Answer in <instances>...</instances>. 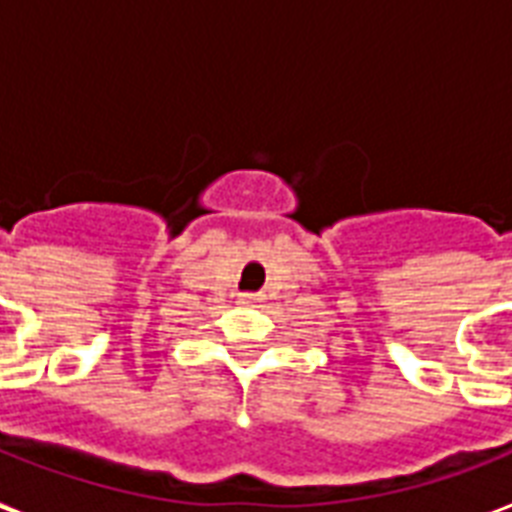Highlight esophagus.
Returning a JSON list of instances; mask_svg holds the SVG:
<instances>
[{"label":"esophagus","instance_id":"obj_1","mask_svg":"<svg viewBox=\"0 0 512 512\" xmlns=\"http://www.w3.org/2000/svg\"><path fill=\"white\" fill-rule=\"evenodd\" d=\"M255 300H257V295H241V297H239V303H244V305L255 303Z\"/></svg>","mask_w":512,"mask_h":512}]
</instances>
